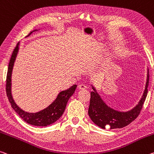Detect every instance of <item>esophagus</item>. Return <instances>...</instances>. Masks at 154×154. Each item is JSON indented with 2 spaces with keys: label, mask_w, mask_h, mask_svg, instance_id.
I'll list each match as a JSON object with an SVG mask.
<instances>
[{
  "label": "esophagus",
  "mask_w": 154,
  "mask_h": 154,
  "mask_svg": "<svg viewBox=\"0 0 154 154\" xmlns=\"http://www.w3.org/2000/svg\"><path fill=\"white\" fill-rule=\"evenodd\" d=\"M86 86H85L84 84H80L79 85V86H78V88L79 90H84V89H86Z\"/></svg>",
  "instance_id": "1"
}]
</instances>
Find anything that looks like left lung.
<instances>
[{
    "label": "left lung",
    "mask_w": 154,
    "mask_h": 154,
    "mask_svg": "<svg viewBox=\"0 0 154 154\" xmlns=\"http://www.w3.org/2000/svg\"><path fill=\"white\" fill-rule=\"evenodd\" d=\"M149 85V69H147V81L143 96L136 106L127 112L116 110L108 106L101 99L93 85H91L93 91L90 93V101L88 115L92 121L102 129L123 128L135 120L142 109L144 102L147 94Z\"/></svg>",
    "instance_id": "obj_1"
}]
</instances>
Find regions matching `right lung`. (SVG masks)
Here are the masks:
<instances>
[{"label":"right lung","mask_w":154,"mask_h":154,"mask_svg":"<svg viewBox=\"0 0 154 154\" xmlns=\"http://www.w3.org/2000/svg\"><path fill=\"white\" fill-rule=\"evenodd\" d=\"M38 31V29H35L26 36L28 37L32 33L33 31ZM19 45L20 42L17 44L16 48H14L12 53L10 61L9 63L8 70H7V80H6V92L7 97H8L9 103H11L12 108L14 109L17 114L20 116L23 120L26 123L34 126H42L46 127L51 125L55 121H57L65 110L66 106L68 103V100L74 94L75 89L77 88V85H73L70 88H68L64 91L60 92L58 94L57 98L52 103L50 104L47 108H45L40 112L35 113L27 112L22 109L20 107L18 106L13 99L11 94V74L13 70L14 62L18 55L19 50Z\"/></svg>","instance_id":"obj_1"}]
</instances>
